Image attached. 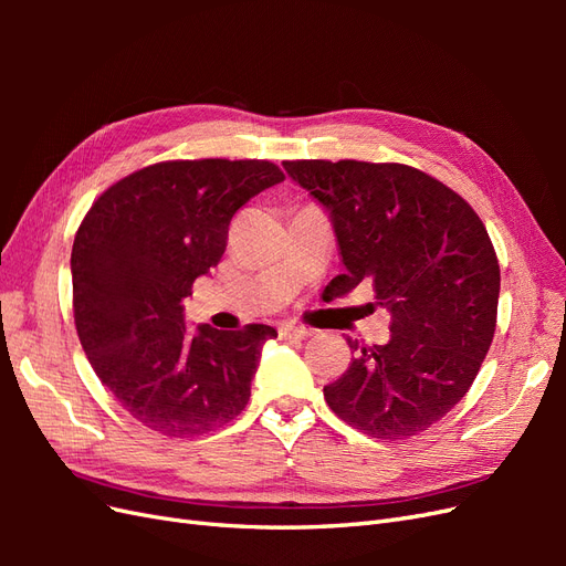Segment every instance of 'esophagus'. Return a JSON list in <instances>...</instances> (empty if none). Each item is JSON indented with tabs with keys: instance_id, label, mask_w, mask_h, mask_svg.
Returning <instances> with one entry per match:
<instances>
[{
	"instance_id": "obj_1",
	"label": "esophagus",
	"mask_w": 566,
	"mask_h": 566,
	"mask_svg": "<svg viewBox=\"0 0 566 566\" xmlns=\"http://www.w3.org/2000/svg\"><path fill=\"white\" fill-rule=\"evenodd\" d=\"M279 333L285 339H306L312 335V328H304V325H295V323H283Z\"/></svg>"
}]
</instances>
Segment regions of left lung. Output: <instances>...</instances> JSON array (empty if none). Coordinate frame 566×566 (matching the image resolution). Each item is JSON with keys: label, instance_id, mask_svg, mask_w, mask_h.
Masks as SVG:
<instances>
[{"label": "left lung", "instance_id": "8db88e82", "mask_svg": "<svg viewBox=\"0 0 566 566\" xmlns=\"http://www.w3.org/2000/svg\"><path fill=\"white\" fill-rule=\"evenodd\" d=\"M287 177L323 205L345 273L391 314L387 345L354 349L323 387L337 418L375 439H408L465 397L491 347L501 266L482 219L449 186L399 163L293 160Z\"/></svg>", "mask_w": 566, "mask_h": 566}]
</instances>
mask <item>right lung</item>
Masks as SVG:
<instances>
[{
    "label": "right lung",
    "instance_id": "obj_1",
    "mask_svg": "<svg viewBox=\"0 0 566 566\" xmlns=\"http://www.w3.org/2000/svg\"><path fill=\"white\" fill-rule=\"evenodd\" d=\"M285 179L269 160H172L113 184L77 229L75 328L98 380L132 418L165 437H196L248 406L264 323L188 333L184 297L227 250L243 205Z\"/></svg>",
    "mask_w": 566,
    "mask_h": 566
}]
</instances>
